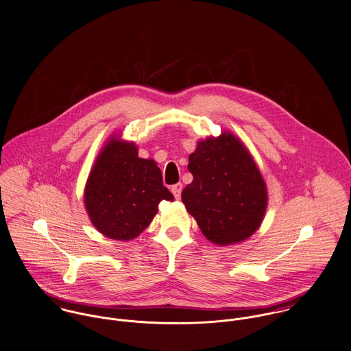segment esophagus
<instances>
[{
    "mask_svg": "<svg viewBox=\"0 0 351 351\" xmlns=\"http://www.w3.org/2000/svg\"><path fill=\"white\" fill-rule=\"evenodd\" d=\"M182 190H183V184H182V183H176V184H173V186L171 187V191H172V194H173V196H175L176 199H180Z\"/></svg>",
    "mask_w": 351,
    "mask_h": 351,
    "instance_id": "1",
    "label": "esophagus"
}]
</instances>
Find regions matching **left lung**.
<instances>
[{"instance_id":"left-lung-1","label":"left lung","mask_w":351,"mask_h":351,"mask_svg":"<svg viewBox=\"0 0 351 351\" xmlns=\"http://www.w3.org/2000/svg\"><path fill=\"white\" fill-rule=\"evenodd\" d=\"M189 171L194 180L183 190L182 200L208 241L230 245L258 229L268 203L267 187L237 137L223 133L199 141Z\"/></svg>"}]
</instances>
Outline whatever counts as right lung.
<instances>
[{
	"label": "right lung",
	"mask_w": 351,
	"mask_h": 351,
	"mask_svg": "<svg viewBox=\"0 0 351 351\" xmlns=\"http://www.w3.org/2000/svg\"><path fill=\"white\" fill-rule=\"evenodd\" d=\"M161 200H173L154 160L132 143L110 140L88 176L84 204L93 225L109 238L129 241L145 230Z\"/></svg>",
	"instance_id": "add662e5"
}]
</instances>
